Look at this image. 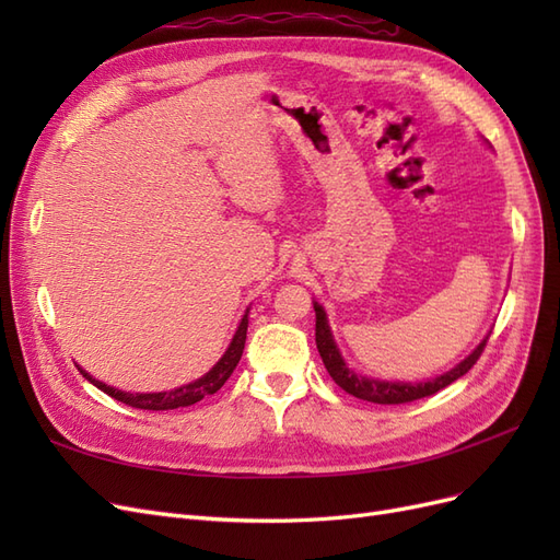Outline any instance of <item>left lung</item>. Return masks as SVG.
<instances>
[{
  "label": "left lung",
  "mask_w": 560,
  "mask_h": 560,
  "mask_svg": "<svg viewBox=\"0 0 560 560\" xmlns=\"http://www.w3.org/2000/svg\"><path fill=\"white\" fill-rule=\"evenodd\" d=\"M313 308H315V343H317V352H319L322 362H325V366L329 371V376L334 378V383L338 387H343L348 395L371 401V404H406V401H416V399L439 393V389L451 385L460 376H465L467 371L477 364V360L483 352V346L488 341V336H483V341L474 348L465 360L457 362L451 371H446V374H442V376H434L428 381L371 378V376H364V374H360V371L348 366L341 350H338V346L334 341V334H331L325 308H322L317 301H313Z\"/></svg>",
  "instance_id": "8db88e82"
}]
</instances>
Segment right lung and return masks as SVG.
Masks as SVG:
<instances>
[{"label": "right lung", "instance_id": "obj_1", "mask_svg": "<svg viewBox=\"0 0 560 560\" xmlns=\"http://www.w3.org/2000/svg\"><path fill=\"white\" fill-rule=\"evenodd\" d=\"M247 315H249V308L245 311L238 329H235L226 352L222 354V358H219V362L208 371V374H202L200 378L186 383V385H179L175 389H165V393H135V395H130V393H124V389L112 387V385H107L103 381L93 378L86 369L79 366V371L83 374V378L91 381L95 387L103 389L105 395L114 397L116 401L132 406V409L173 411V409H179V406H191V404L200 401L202 397L214 395L217 389L229 381V376L233 374V369L238 366V362L243 358V350H245V338H247V325H249V317Z\"/></svg>", "mask_w": 560, "mask_h": 560}]
</instances>
